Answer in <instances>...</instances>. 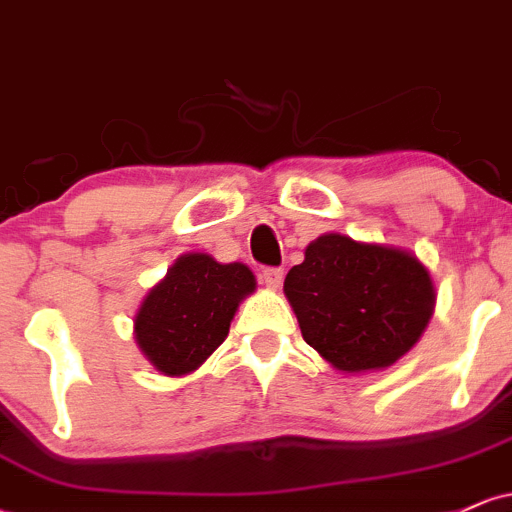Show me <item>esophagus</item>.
<instances>
[{
	"label": "esophagus",
	"mask_w": 512,
	"mask_h": 512,
	"mask_svg": "<svg viewBox=\"0 0 512 512\" xmlns=\"http://www.w3.org/2000/svg\"><path fill=\"white\" fill-rule=\"evenodd\" d=\"M261 280L266 283L268 290H278L280 283H283V271L280 268H263Z\"/></svg>",
	"instance_id": "esophagus-1"
}]
</instances>
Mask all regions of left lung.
I'll list each match as a JSON object with an SVG mask.
<instances>
[{"instance_id": "1", "label": "left lung", "mask_w": 512, "mask_h": 512, "mask_svg": "<svg viewBox=\"0 0 512 512\" xmlns=\"http://www.w3.org/2000/svg\"><path fill=\"white\" fill-rule=\"evenodd\" d=\"M302 339L344 376L383 371L420 342L432 320L434 280L400 246L322 234L285 276Z\"/></svg>"}]
</instances>
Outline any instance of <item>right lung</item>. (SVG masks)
I'll use <instances>...</instances> for the list:
<instances>
[{
    "instance_id": "add662e5",
    "label": "right lung",
    "mask_w": 512,
    "mask_h": 512,
    "mask_svg": "<svg viewBox=\"0 0 512 512\" xmlns=\"http://www.w3.org/2000/svg\"><path fill=\"white\" fill-rule=\"evenodd\" d=\"M256 290L246 263H219L202 251L175 258L134 315V339L158 373L183 378L227 339L239 302Z\"/></svg>"
}]
</instances>
